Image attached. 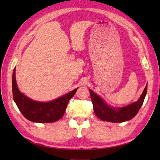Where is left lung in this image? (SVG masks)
I'll return each mask as SVG.
<instances>
[{"instance_id": "8db88e82", "label": "left lung", "mask_w": 160, "mask_h": 160, "mask_svg": "<svg viewBox=\"0 0 160 160\" xmlns=\"http://www.w3.org/2000/svg\"><path fill=\"white\" fill-rule=\"evenodd\" d=\"M91 99L92 101L93 110L96 116L100 120L107 122H123L131 120L138 113L147 92V84L137 102L124 107L113 108L108 106L102 98L89 89Z\"/></svg>"}]
</instances>
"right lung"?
<instances>
[{
    "mask_svg": "<svg viewBox=\"0 0 160 160\" xmlns=\"http://www.w3.org/2000/svg\"><path fill=\"white\" fill-rule=\"evenodd\" d=\"M47 102L34 101L26 97L19 91L16 80V69L12 76V93L13 100L23 116L28 120L38 123H49L58 121L63 116L69 100L77 89Z\"/></svg>",
    "mask_w": 160,
    "mask_h": 160,
    "instance_id": "right-lung-1",
    "label": "right lung"
}]
</instances>
